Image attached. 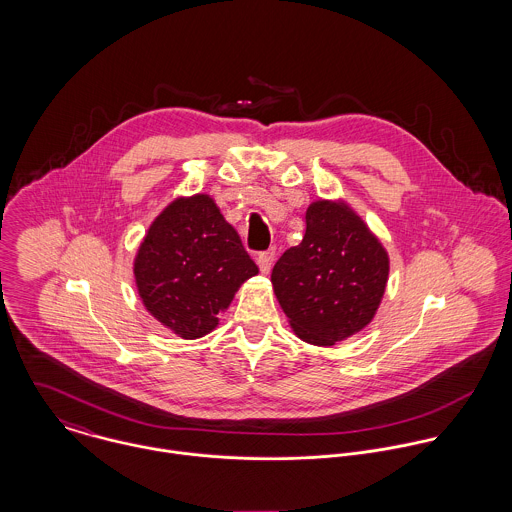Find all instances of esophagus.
I'll list each match as a JSON object with an SVG mask.
<instances>
[{
    "label": "esophagus",
    "instance_id": "obj_1",
    "mask_svg": "<svg viewBox=\"0 0 512 512\" xmlns=\"http://www.w3.org/2000/svg\"><path fill=\"white\" fill-rule=\"evenodd\" d=\"M258 266H260V272L262 274H268L272 264H274V250H266V252H260L258 258H256Z\"/></svg>",
    "mask_w": 512,
    "mask_h": 512
}]
</instances>
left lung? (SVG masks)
<instances>
[{
    "mask_svg": "<svg viewBox=\"0 0 512 512\" xmlns=\"http://www.w3.org/2000/svg\"><path fill=\"white\" fill-rule=\"evenodd\" d=\"M382 242L345 201L307 207L303 240L272 270L274 293L295 335L333 347L372 321L388 282Z\"/></svg>",
    "mask_w": 512,
    "mask_h": 512,
    "instance_id": "left-lung-1",
    "label": "left lung"
}]
</instances>
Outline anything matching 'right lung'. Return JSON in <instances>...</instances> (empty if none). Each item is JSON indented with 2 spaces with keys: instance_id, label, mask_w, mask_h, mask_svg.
<instances>
[{
  "instance_id": "add662e5",
  "label": "right lung",
  "mask_w": 512,
  "mask_h": 512,
  "mask_svg": "<svg viewBox=\"0 0 512 512\" xmlns=\"http://www.w3.org/2000/svg\"><path fill=\"white\" fill-rule=\"evenodd\" d=\"M256 274L238 232L205 193L171 201L149 224L134 260L147 311L183 339L211 333L234 293Z\"/></svg>"
}]
</instances>
